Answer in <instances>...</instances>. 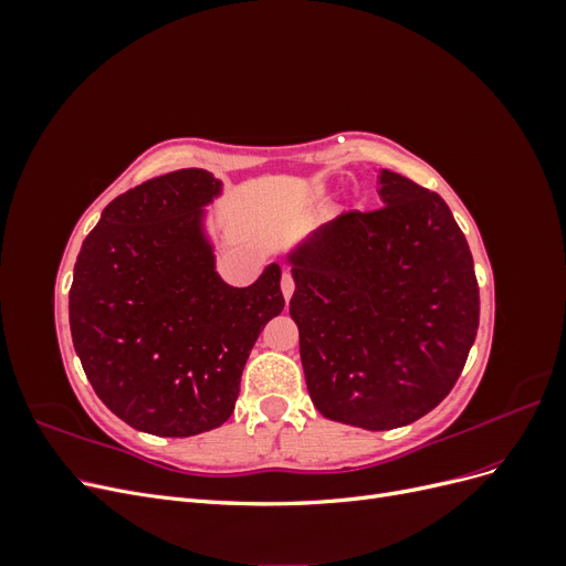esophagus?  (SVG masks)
Segmentation results:
<instances>
[{
	"label": "esophagus",
	"mask_w": 566,
	"mask_h": 566,
	"mask_svg": "<svg viewBox=\"0 0 566 566\" xmlns=\"http://www.w3.org/2000/svg\"><path fill=\"white\" fill-rule=\"evenodd\" d=\"M281 290H283V297L285 300H290V297H293V293H295V279H293V273H290V271H283Z\"/></svg>",
	"instance_id": "esophagus-1"
}]
</instances>
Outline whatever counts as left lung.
I'll use <instances>...</instances> for the list:
<instances>
[{
    "instance_id": "obj_1",
    "label": "left lung",
    "mask_w": 566,
    "mask_h": 566,
    "mask_svg": "<svg viewBox=\"0 0 566 566\" xmlns=\"http://www.w3.org/2000/svg\"><path fill=\"white\" fill-rule=\"evenodd\" d=\"M380 198L290 254L306 389L321 416L364 430L437 408L479 328L472 252L449 205L389 169Z\"/></svg>"
}]
</instances>
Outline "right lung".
<instances>
[{
    "mask_svg": "<svg viewBox=\"0 0 566 566\" xmlns=\"http://www.w3.org/2000/svg\"><path fill=\"white\" fill-rule=\"evenodd\" d=\"M219 191L205 169L148 179L108 202L77 254L73 345L96 397L134 430L224 424L256 337L285 306L279 264L248 287L219 279L202 233Z\"/></svg>",
    "mask_w": 566,
    "mask_h": 566,
    "instance_id": "1",
    "label": "right lung"
}]
</instances>
